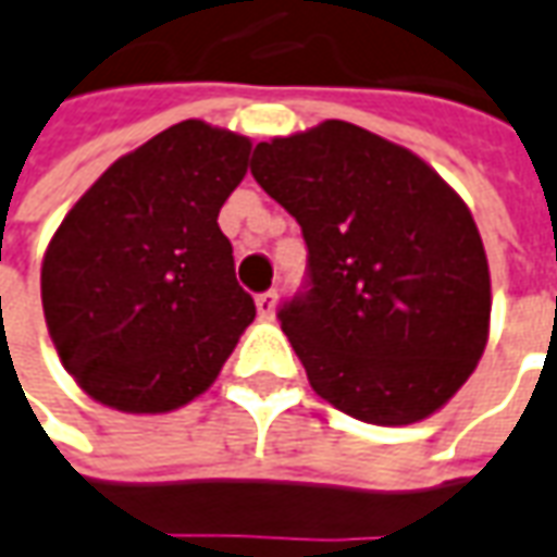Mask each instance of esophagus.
Masks as SVG:
<instances>
[{
    "label": "esophagus",
    "instance_id": "esophagus-1",
    "mask_svg": "<svg viewBox=\"0 0 557 557\" xmlns=\"http://www.w3.org/2000/svg\"><path fill=\"white\" fill-rule=\"evenodd\" d=\"M275 306H278V294L275 290H267V294L257 297V312H260V318H272Z\"/></svg>",
    "mask_w": 557,
    "mask_h": 557
}]
</instances>
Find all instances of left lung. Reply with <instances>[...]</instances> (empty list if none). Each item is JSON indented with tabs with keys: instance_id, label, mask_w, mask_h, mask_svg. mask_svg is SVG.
Instances as JSON below:
<instances>
[{
	"instance_id": "1",
	"label": "left lung",
	"mask_w": 557,
	"mask_h": 557,
	"mask_svg": "<svg viewBox=\"0 0 557 557\" xmlns=\"http://www.w3.org/2000/svg\"><path fill=\"white\" fill-rule=\"evenodd\" d=\"M251 175L309 248V290L278 321L318 397L382 428L443 409L488 343V257L467 202L409 148L345 121L260 141Z\"/></svg>"
}]
</instances>
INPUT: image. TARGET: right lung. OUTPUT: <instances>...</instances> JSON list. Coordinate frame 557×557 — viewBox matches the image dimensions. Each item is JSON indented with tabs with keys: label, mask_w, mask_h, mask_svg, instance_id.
<instances>
[{
	"label": "right lung",
	"mask_w": 557,
	"mask_h": 557,
	"mask_svg": "<svg viewBox=\"0 0 557 557\" xmlns=\"http://www.w3.org/2000/svg\"><path fill=\"white\" fill-rule=\"evenodd\" d=\"M248 154L239 133L169 126L117 157L48 242V333L66 373L102 406L160 416L190 403L255 321L218 227Z\"/></svg>",
	"instance_id": "right-lung-1"
}]
</instances>
